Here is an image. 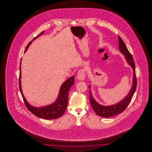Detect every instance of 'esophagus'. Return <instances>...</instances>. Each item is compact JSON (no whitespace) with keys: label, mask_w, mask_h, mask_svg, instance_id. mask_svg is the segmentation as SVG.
Wrapping results in <instances>:
<instances>
[{"label":"esophagus","mask_w":152,"mask_h":152,"mask_svg":"<svg viewBox=\"0 0 152 152\" xmlns=\"http://www.w3.org/2000/svg\"><path fill=\"white\" fill-rule=\"evenodd\" d=\"M86 73H85V71L83 69H80L79 71H78L77 73V78L79 80H84L85 79V77H86Z\"/></svg>","instance_id":"esophagus-1"}]
</instances>
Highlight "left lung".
<instances>
[{
	"label": "left lung",
	"mask_w": 152,
	"mask_h": 152,
	"mask_svg": "<svg viewBox=\"0 0 152 152\" xmlns=\"http://www.w3.org/2000/svg\"><path fill=\"white\" fill-rule=\"evenodd\" d=\"M118 47L120 51L125 56V58H126L127 63L132 67L133 70L132 87L128 94L123 100L120 101L117 104L110 106H104L97 103L94 100L90 91L89 101L91 105L96 113L100 117H110L122 113L129 105L137 87V79L135 71V64L133 56L129 51H128L127 47L123 42V39L120 36H118ZM89 88H91V86H89Z\"/></svg>",
	"instance_id": "8db88e82"
}]
</instances>
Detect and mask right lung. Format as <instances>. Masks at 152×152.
<instances>
[{
  "label": "right lung",
  "instance_id": "add662e5",
  "mask_svg": "<svg viewBox=\"0 0 152 152\" xmlns=\"http://www.w3.org/2000/svg\"><path fill=\"white\" fill-rule=\"evenodd\" d=\"M43 33V31L38 36L35 37L33 40L36 39L37 37L40 36ZM32 42L31 41L29 43L27 46L26 48L25 51L27 50L29 45ZM20 64H21V61H20ZM21 66L20 65V75H19V89L20 91V93L22 94V97L23 99L24 102L25 103V105L26 107L29 110V111L34 114V115L42 118L45 120H52V119H55L58 118L62 116L64 113L65 112V110L67 107L68 104V96L69 94V91L70 90L71 87H72L75 83V78L73 76L66 80L65 82L62 84V86L60 87L59 94L58 95V99L55 102H54L53 104L51 105L43 107H40V108H36L33 106H31L29 103L25 99L24 95L23 94L22 91V87H21Z\"/></svg>",
  "mask_w": 152,
  "mask_h": 152
}]
</instances>
